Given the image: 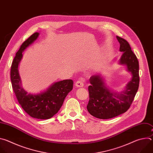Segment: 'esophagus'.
<instances>
[{
    "label": "esophagus",
    "mask_w": 153,
    "mask_h": 153,
    "mask_svg": "<svg viewBox=\"0 0 153 153\" xmlns=\"http://www.w3.org/2000/svg\"><path fill=\"white\" fill-rule=\"evenodd\" d=\"M83 82H82V81H81V80H78V81H77L76 82V83H75V85H76V86H77V87H79V88H81V87H83Z\"/></svg>",
    "instance_id": "1"
}]
</instances>
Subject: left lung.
I'll list each match as a JSON object with an SVG mask.
<instances>
[{
    "instance_id": "obj_1",
    "label": "left lung",
    "mask_w": 153,
    "mask_h": 153,
    "mask_svg": "<svg viewBox=\"0 0 153 153\" xmlns=\"http://www.w3.org/2000/svg\"><path fill=\"white\" fill-rule=\"evenodd\" d=\"M120 43V51L123 54L119 63L126 65L127 71L132 74V79L125 90L117 93L111 91L105 84L101 74L92 76L88 86L90 100L87 110L93 116L101 119H108L125 113L131 105L139 85V61L132 51L128 42L116 36Z\"/></svg>"
}]
</instances>
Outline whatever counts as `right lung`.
I'll return each instance as SVG.
<instances>
[{
	"label": "right lung",
	"mask_w": 153,
	"mask_h": 153,
	"mask_svg": "<svg viewBox=\"0 0 153 153\" xmlns=\"http://www.w3.org/2000/svg\"><path fill=\"white\" fill-rule=\"evenodd\" d=\"M39 35V33L32 34L16 53L11 67V81L17 99L24 110L33 118L48 119L60 109L65 97L73 90V81L67 79L55 82L46 91L37 94L28 93L23 88L19 74V65L23 51L37 39Z\"/></svg>",
	"instance_id": "1"
}]
</instances>
